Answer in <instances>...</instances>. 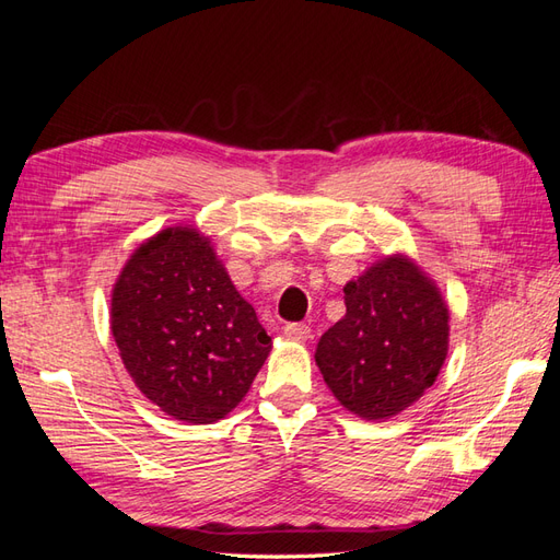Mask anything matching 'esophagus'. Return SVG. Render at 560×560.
I'll return each mask as SVG.
<instances>
[{
	"label": "esophagus",
	"instance_id": "obj_1",
	"mask_svg": "<svg viewBox=\"0 0 560 560\" xmlns=\"http://www.w3.org/2000/svg\"><path fill=\"white\" fill-rule=\"evenodd\" d=\"M282 331H284L287 338H290V341H299V343L308 341V338H311V327L301 325V322H290V325H284Z\"/></svg>",
	"mask_w": 560,
	"mask_h": 560
}]
</instances>
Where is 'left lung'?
<instances>
[{"label": "left lung", "mask_w": 560, "mask_h": 560, "mask_svg": "<svg viewBox=\"0 0 560 560\" xmlns=\"http://www.w3.org/2000/svg\"><path fill=\"white\" fill-rule=\"evenodd\" d=\"M346 315L322 334L315 362L334 397L364 420L409 409L436 381L448 354V306L404 254L343 287Z\"/></svg>", "instance_id": "obj_1"}]
</instances>
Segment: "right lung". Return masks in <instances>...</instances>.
Wrapping results in <instances>:
<instances>
[{
	"label": "right lung",
	"mask_w": 560,
	"mask_h": 560,
	"mask_svg": "<svg viewBox=\"0 0 560 560\" xmlns=\"http://www.w3.org/2000/svg\"><path fill=\"white\" fill-rule=\"evenodd\" d=\"M109 317L140 393L191 425L231 413L270 352L257 313L194 226L163 229L130 254Z\"/></svg>",
	"instance_id": "add662e5"
}]
</instances>
